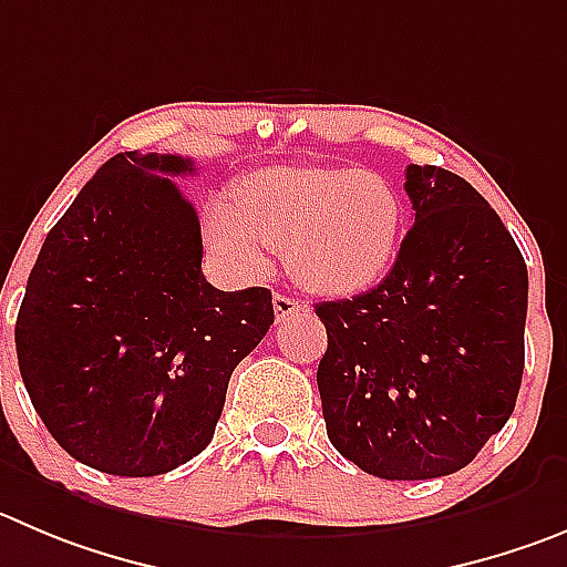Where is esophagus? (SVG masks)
I'll use <instances>...</instances> for the list:
<instances>
[{"label":"esophagus","instance_id":"34e87169","mask_svg":"<svg viewBox=\"0 0 567 567\" xmlns=\"http://www.w3.org/2000/svg\"><path fill=\"white\" fill-rule=\"evenodd\" d=\"M305 310H308V301L293 299L288 293H274V316H277V321H285L293 313H305Z\"/></svg>","mask_w":567,"mask_h":567}]
</instances>
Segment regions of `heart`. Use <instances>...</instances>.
<instances>
[{
	"instance_id": "b5f03b06",
	"label": "heart",
	"mask_w": 567,
	"mask_h": 567,
	"mask_svg": "<svg viewBox=\"0 0 567 567\" xmlns=\"http://www.w3.org/2000/svg\"><path fill=\"white\" fill-rule=\"evenodd\" d=\"M405 206L394 184L358 167H262L229 198L206 206L204 235L237 274H257L271 246L313 290L349 293L378 282L403 235Z\"/></svg>"
}]
</instances>
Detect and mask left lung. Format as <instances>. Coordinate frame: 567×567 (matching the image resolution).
<instances>
[{"label": "left lung", "mask_w": 567, "mask_h": 567, "mask_svg": "<svg viewBox=\"0 0 567 567\" xmlns=\"http://www.w3.org/2000/svg\"><path fill=\"white\" fill-rule=\"evenodd\" d=\"M414 226L378 288L321 301L319 394L332 447L369 475L467 467L515 411L528 271L478 189L411 164Z\"/></svg>", "instance_id": "left-lung-1"}]
</instances>
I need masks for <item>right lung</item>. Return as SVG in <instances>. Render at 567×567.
Masks as SVG:
<instances>
[{
  "label": "right lung",
  "instance_id": "1",
  "mask_svg": "<svg viewBox=\"0 0 567 567\" xmlns=\"http://www.w3.org/2000/svg\"><path fill=\"white\" fill-rule=\"evenodd\" d=\"M193 158L116 153L47 235L16 319L33 409L109 475H162L215 436L237 363L274 324L268 288H212Z\"/></svg>",
  "mask_w": 567,
  "mask_h": 567
}]
</instances>
